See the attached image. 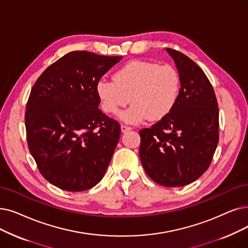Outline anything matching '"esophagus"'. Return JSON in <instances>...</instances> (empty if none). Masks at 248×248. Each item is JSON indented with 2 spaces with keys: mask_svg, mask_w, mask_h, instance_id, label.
Masks as SVG:
<instances>
[{
  "mask_svg": "<svg viewBox=\"0 0 248 248\" xmlns=\"http://www.w3.org/2000/svg\"><path fill=\"white\" fill-rule=\"evenodd\" d=\"M121 130H122L123 133H125V132H127V131H131L132 127L128 126V125H125V124H122V125H121Z\"/></svg>",
  "mask_w": 248,
  "mask_h": 248,
  "instance_id": "obj_1",
  "label": "esophagus"
}]
</instances>
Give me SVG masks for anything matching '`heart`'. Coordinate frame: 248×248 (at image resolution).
Wrapping results in <instances>:
<instances>
[{"mask_svg": "<svg viewBox=\"0 0 248 248\" xmlns=\"http://www.w3.org/2000/svg\"><path fill=\"white\" fill-rule=\"evenodd\" d=\"M97 94L103 110L117 115L131 102L122 120L140 124L147 120L160 121L176 106L181 90L178 71L171 64L149 61L125 63L113 74V81L101 79Z\"/></svg>", "mask_w": 248, "mask_h": 248, "instance_id": "b5f03b06", "label": "heart"}]
</instances>
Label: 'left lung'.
I'll return each instance as SVG.
<instances>
[{"mask_svg":"<svg viewBox=\"0 0 248 248\" xmlns=\"http://www.w3.org/2000/svg\"><path fill=\"white\" fill-rule=\"evenodd\" d=\"M180 76L176 106L166 117L140 131V159L156 184L184 186L209 168L219 142V108L213 86L198 64L165 48Z\"/></svg>","mask_w":248,"mask_h":248,"instance_id":"obj_1","label":"left lung"}]
</instances>
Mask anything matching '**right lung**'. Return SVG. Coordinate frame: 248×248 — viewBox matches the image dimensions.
I'll list each match as a JSON object with an SVG mask.
<instances>
[{"instance_id": "1", "label": "right lung", "mask_w": 248, "mask_h": 248, "mask_svg": "<svg viewBox=\"0 0 248 248\" xmlns=\"http://www.w3.org/2000/svg\"><path fill=\"white\" fill-rule=\"evenodd\" d=\"M122 59L71 51L50 64L32 87L25 112L27 144L51 185L82 191L102 179L121 125L98 108L96 88Z\"/></svg>"}]
</instances>
